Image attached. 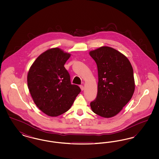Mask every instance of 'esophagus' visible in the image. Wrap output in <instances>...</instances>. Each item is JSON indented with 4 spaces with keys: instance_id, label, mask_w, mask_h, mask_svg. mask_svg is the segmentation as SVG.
<instances>
[{
    "instance_id": "1",
    "label": "esophagus",
    "mask_w": 159,
    "mask_h": 159,
    "mask_svg": "<svg viewBox=\"0 0 159 159\" xmlns=\"http://www.w3.org/2000/svg\"><path fill=\"white\" fill-rule=\"evenodd\" d=\"M80 89H81L82 91L84 90V86H83V85H80Z\"/></svg>"
}]
</instances>
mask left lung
I'll return each instance as SVG.
<instances>
[{
    "label": "left lung",
    "mask_w": 159,
    "mask_h": 159,
    "mask_svg": "<svg viewBox=\"0 0 159 159\" xmlns=\"http://www.w3.org/2000/svg\"><path fill=\"white\" fill-rule=\"evenodd\" d=\"M89 55L97 63L98 75L97 96L90 104L91 109L102 117H112L134 93L133 68L126 56L111 47H100Z\"/></svg>",
    "instance_id": "1"
}]
</instances>
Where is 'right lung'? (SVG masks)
I'll return each instance as SVG.
<instances>
[{"instance_id":"add662e5","label":"right lung","mask_w":159,"mask_h":159,"mask_svg":"<svg viewBox=\"0 0 159 159\" xmlns=\"http://www.w3.org/2000/svg\"><path fill=\"white\" fill-rule=\"evenodd\" d=\"M70 55L58 48H51L40 54L29 69L27 84L31 96L38 108L49 116L67 111L81 91L71 83L64 66Z\"/></svg>"}]
</instances>
